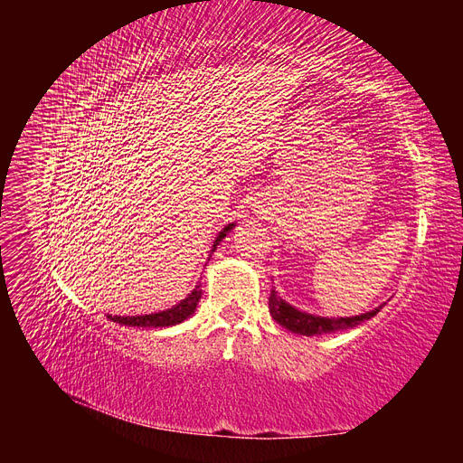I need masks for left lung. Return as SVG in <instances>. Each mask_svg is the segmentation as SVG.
<instances>
[{
	"label": "left lung",
	"mask_w": 463,
	"mask_h": 463,
	"mask_svg": "<svg viewBox=\"0 0 463 463\" xmlns=\"http://www.w3.org/2000/svg\"><path fill=\"white\" fill-rule=\"evenodd\" d=\"M384 307V303L369 313H361L355 317H318L296 309V307L289 305L286 299L278 296V291L272 289L269 298V309L272 318L282 325L284 328L291 330L293 334L301 335H320V334H332V332H342L355 328L361 322L373 318L378 311Z\"/></svg>",
	"instance_id": "left-lung-1"
}]
</instances>
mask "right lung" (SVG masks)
Here are the masks:
<instances>
[{
  "mask_svg": "<svg viewBox=\"0 0 463 463\" xmlns=\"http://www.w3.org/2000/svg\"><path fill=\"white\" fill-rule=\"evenodd\" d=\"M233 228H235V223L232 222L216 235V240L213 243V249H210L208 260H210V257H213V253L216 250V247L220 245V241ZM201 293H203V289L197 284V286H194V289L189 293V296L185 299H181L177 305H174L172 309L150 313V315H135V317H118V315H106V317L111 322H118V325H121V326H137V328H167V326H175V325H181V322L187 320L189 317L194 315V311H197V305L201 301Z\"/></svg>",
  "mask_w": 463,
  "mask_h": 463,
  "instance_id": "obj_1",
  "label": "right lung"
}]
</instances>
